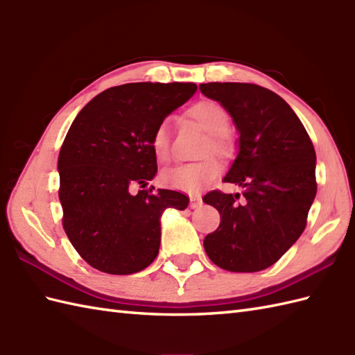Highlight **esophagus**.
Masks as SVG:
<instances>
[{
    "mask_svg": "<svg viewBox=\"0 0 355 355\" xmlns=\"http://www.w3.org/2000/svg\"><path fill=\"white\" fill-rule=\"evenodd\" d=\"M201 205H202V200L200 195H191V202H189L191 209H198Z\"/></svg>",
    "mask_w": 355,
    "mask_h": 355,
    "instance_id": "obj_1",
    "label": "esophagus"
}]
</instances>
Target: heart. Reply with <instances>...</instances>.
Listing matches in <instances>:
<instances>
[{
	"mask_svg": "<svg viewBox=\"0 0 355 355\" xmlns=\"http://www.w3.org/2000/svg\"><path fill=\"white\" fill-rule=\"evenodd\" d=\"M189 116L197 122L202 130H205L209 137L207 153L210 149L214 153H225L229 145L224 140L223 135L227 134L230 126V119L227 111H225L220 103L205 101L195 103L189 110ZM153 153L157 160L168 162L171 158V137H169V125L168 122H162L155 128L150 140ZM221 171V166L214 158L197 162V163H186L175 166V168L164 172L163 180L166 184L175 189L184 192H197L202 187L212 183Z\"/></svg>",
	"mask_w": 355,
	"mask_h": 355,
	"instance_id": "heart-1",
	"label": "heart"
}]
</instances>
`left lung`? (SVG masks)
Instances as JSON below:
<instances>
[{
    "label": "left lung",
    "instance_id": "left-lung-1",
    "mask_svg": "<svg viewBox=\"0 0 355 355\" xmlns=\"http://www.w3.org/2000/svg\"><path fill=\"white\" fill-rule=\"evenodd\" d=\"M201 93L221 103L235 123L238 154L225 183L239 193L209 192L202 201L221 215L205 238L218 267L238 273L268 268L296 243L318 191L315 153L296 112L281 96L254 84L209 82Z\"/></svg>",
    "mask_w": 355,
    "mask_h": 355
}]
</instances>
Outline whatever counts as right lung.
Returning <instances> with one entry per match:
<instances>
[{"instance_id":"obj_1","label":"right lung","mask_w":355,"mask_h":355,"mask_svg":"<svg viewBox=\"0 0 355 355\" xmlns=\"http://www.w3.org/2000/svg\"><path fill=\"white\" fill-rule=\"evenodd\" d=\"M195 92L192 82L112 87L73 120L58 158L59 200L67 236L92 267L110 275L146 268L160 248L164 210L189 205L180 192L143 187L157 173L155 128Z\"/></svg>"}]
</instances>
